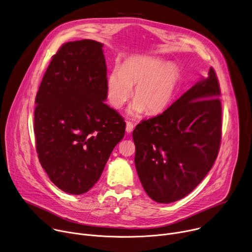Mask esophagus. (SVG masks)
I'll use <instances>...</instances> for the list:
<instances>
[{
    "label": "esophagus",
    "mask_w": 252,
    "mask_h": 252,
    "mask_svg": "<svg viewBox=\"0 0 252 252\" xmlns=\"http://www.w3.org/2000/svg\"><path fill=\"white\" fill-rule=\"evenodd\" d=\"M133 127H134L133 124H132L131 122H127V123H126V131L127 133H130V132L133 130Z\"/></svg>",
    "instance_id": "esophagus-1"
}]
</instances>
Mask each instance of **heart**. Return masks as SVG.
<instances>
[{"label":"heart","instance_id":"obj_1","mask_svg":"<svg viewBox=\"0 0 252 252\" xmlns=\"http://www.w3.org/2000/svg\"><path fill=\"white\" fill-rule=\"evenodd\" d=\"M179 81L177 66L158 58H133L122 67H115L106 80L107 97L116 109H121L132 94L134 101L128 115L143 111L150 116L162 113L171 102Z\"/></svg>","mask_w":252,"mask_h":252}]
</instances>
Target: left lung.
<instances>
[{
    "label": "left lung",
    "instance_id": "1",
    "mask_svg": "<svg viewBox=\"0 0 252 252\" xmlns=\"http://www.w3.org/2000/svg\"><path fill=\"white\" fill-rule=\"evenodd\" d=\"M212 67L162 114L132 131L134 164L148 195L170 203L190 193L218 158L221 140V102Z\"/></svg>",
    "mask_w": 252,
    "mask_h": 252
}]
</instances>
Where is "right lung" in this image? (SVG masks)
<instances>
[{
  "mask_svg": "<svg viewBox=\"0 0 252 252\" xmlns=\"http://www.w3.org/2000/svg\"><path fill=\"white\" fill-rule=\"evenodd\" d=\"M102 44H63L35 95L34 134L40 162L55 186L83 194L99 179L123 139L124 119L107 104Z\"/></svg>",
  "mask_w": 252,
  "mask_h": 252,
  "instance_id": "obj_1",
  "label": "right lung"
}]
</instances>
